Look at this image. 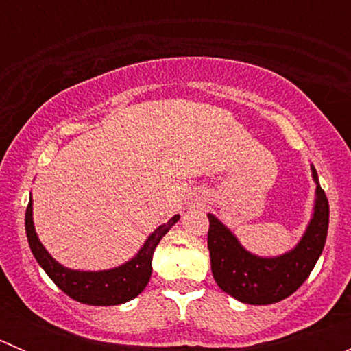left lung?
<instances>
[{
    "label": "left lung",
    "mask_w": 351,
    "mask_h": 351,
    "mask_svg": "<svg viewBox=\"0 0 351 351\" xmlns=\"http://www.w3.org/2000/svg\"><path fill=\"white\" fill-rule=\"evenodd\" d=\"M317 183L316 169L313 168ZM316 207L302 241L295 250L278 258H258L247 253L212 214L208 215L207 246L215 282L224 292L244 304L267 306L292 295L306 282L323 253L329 226L328 197L316 190Z\"/></svg>",
    "instance_id": "1"
}]
</instances>
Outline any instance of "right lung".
Wrapping results in <instances>:
<instances>
[{
  "mask_svg": "<svg viewBox=\"0 0 351 351\" xmlns=\"http://www.w3.org/2000/svg\"><path fill=\"white\" fill-rule=\"evenodd\" d=\"M178 219L180 215H175L165 226H159L134 260L107 271H74L59 265L45 251L35 234L34 221H32V200L28 202L25 212V231L35 260L51 277V280L71 299L88 306H117L134 299L146 289L153 270L151 260L156 246L169 231V228L178 222Z\"/></svg>",
  "mask_w": 351,
  "mask_h": 351,
  "instance_id": "1",
  "label": "right lung"
}]
</instances>
